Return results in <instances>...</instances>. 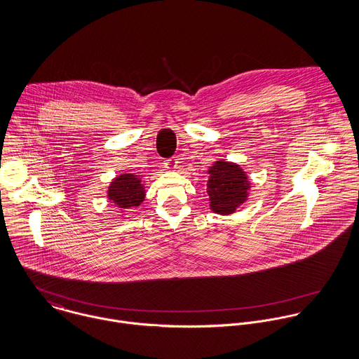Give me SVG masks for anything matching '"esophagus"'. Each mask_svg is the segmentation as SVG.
<instances>
[{
  "mask_svg": "<svg viewBox=\"0 0 359 359\" xmlns=\"http://www.w3.org/2000/svg\"><path fill=\"white\" fill-rule=\"evenodd\" d=\"M165 168L166 169H176V166H177V159L175 158V156H170V158H168V159H165Z\"/></svg>",
  "mask_w": 359,
  "mask_h": 359,
  "instance_id": "obj_1",
  "label": "esophagus"
}]
</instances>
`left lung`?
Instances as JSON below:
<instances>
[{"mask_svg":"<svg viewBox=\"0 0 359 359\" xmlns=\"http://www.w3.org/2000/svg\"><path fill=\"white\" fill-rule=\"evenodd\" d=\"M208 194L211 210L220 215L233 214L247 200L250 183L243 169L226 161H217L208 170Z\"/></svg>","mask_w":359,"mask_h":359,"instance_id":"1","label":"left lung"}]
</instances>
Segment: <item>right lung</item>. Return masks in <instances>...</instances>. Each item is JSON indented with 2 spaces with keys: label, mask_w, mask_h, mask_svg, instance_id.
Returning a JSON list of instances; mask_svg holds the SVG:
<instances>
[{
  "label": "right lung",
  "mask_w": 359,
  "mask_h": 359,
  "mask_svg": "<svg viewBox=\"0 0 359 359\" xmlns=\"http://www.w3.org/2000/svg\"><path fill=\"white\" fill-rule=\"evenodd\" d=\"M144 196L145 191L142 180L132 173L121 175L111 183L108 189L109 200L116 203V205L123 210L139 207L144 201Z\"/></svg>",
  "instance_id": "1"
}]
</instances>
